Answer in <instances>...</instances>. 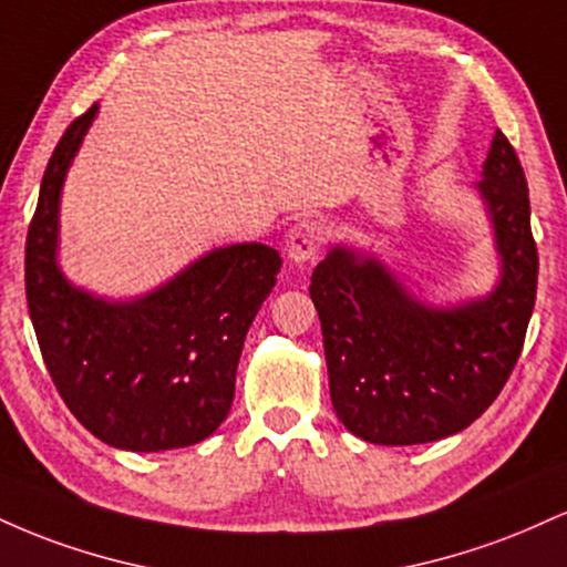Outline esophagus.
I'll return each instance as SVG.
<instances>
[{
  "instance_id": "esophagus-1",
  "label": "esophagus",
  "mask_w": 567,
  "mask_h": 567,
  "mask_svg": "<svg viewBox=\"0 0 567 567\" xmlns=\"http://www.w3.org/2000/svg\"><path fill=\"white\" fill-rule=\"evenodd\" d=\"M328 243V229L320 224V220H298L296 226L288 231V258L292 264H303V261H311V258L317 256V252L322 250V245Z\"/></svg>"
}]
</instances>
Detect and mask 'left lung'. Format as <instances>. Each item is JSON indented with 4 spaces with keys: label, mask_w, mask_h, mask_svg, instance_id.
<instances>
[{
    "label": "left lung",
    "mask_w": 567,
    "mask_h": 567,
    "mask_svg": "<svg viewBox=\"0 0 567 567\" xmlns=\"http://www.w3.org/2000/svg\"><path fill=\"white\" fill-rule=\"evenodd\" d=\"M501 256L496 290L451 309L426 306L381 261L333 247L311 275L330 400L341 424L375 445L461 432L491 408L523 351L538 282L528 181L496 130L477 184Z\"/></svg>",
    "instance_id": "left-lung-1"
}]
</instances>
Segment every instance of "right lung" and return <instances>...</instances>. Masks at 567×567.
I'll use <instances>...</instances> for the list:
<instances>
[{
  "label": "right lung",
  "instance_id": "right-lung-1",
  "mask_svg": "<svg viewBox=\"0 0 567 567\" xmlns=\"http://www.w3.org/2000/svg\"><path fill=\"white\" fill-rule=\"evenodd\" d=\"M95 112L71 122L44 171L25 237V301L74 419L122 451H173L210 437L229 415L247 328L282 258L261 243L218 247L135 301L74 288L55 261L58 205Z\"/></svg>",
  "mask_w": 567,
  "mask_h": 567
}]
</instances>
